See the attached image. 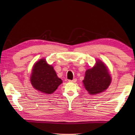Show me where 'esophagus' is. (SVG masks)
Instances as JSON below:
<instances>
[{
	"label": "esophagus",
	"instance_id": "obj_1",
	"mask_svg": "<svg viewBox=\"0 0 135 135\" xmlns=\"http://www.w3.org/2000/svg\"><path fill=\"white\" fill-rule=\"evenodd\" d=\"M69 82L74 83V82H76V79L74 78V79H73V80H69Z\"/></svg>",
	"mask_w": 135,
	"mask_h": 135
}]
</instances>
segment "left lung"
Masks as SVG:
<instances>
[{
  "label": "left lung",
  "instance_id": "obj_1",
  "mask_svg": "<svg viewBox=\"0 0 135 135\" xmlns=\"http://www.w3.org/2000/svg\"><path fill=\"white\" fill-rule=\"evenodd\" d=\"M83 82L89 94L96 95L104 92L108 88L111 83V77L107 68L99 61L95 66L85 71Z\"/></svg>",
  "mask_w": 135,
  "mask_h": 135
}]
</instances>
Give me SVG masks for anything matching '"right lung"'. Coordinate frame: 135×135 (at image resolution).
Here are the masks:
<instances>
[{"label": "right lung", "mask_w": 135, "mask_h": 135, "mask_svg": "<svg viewBox=\"0 0 135 135\" xmlns=\"http://www.w3.org/2000/svg\"><path fill=\"white\" fill-rule=\"evenodd\" d=\"M30 81L36 90L44 93L51 94L62 83V80L57 76L54 68L41 59L34 66Z\"/></svg>", "instance_id": "add662e5"}]
</instances>
